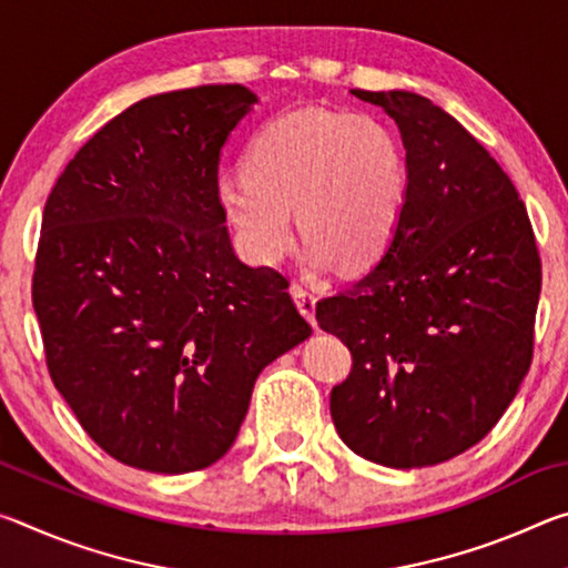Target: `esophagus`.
<instances>
[{"label": "esophagus", "mask_w": 568, "mask_h": 568, "mask_svg": "<svg viewBox=\"0 0 568 568\" xmlns=\"http://www.w3.org/2000/svg\"><path fill=\"white\" fill-rule=\"evenodd\" d=\"M291 295H293V301H295L297 311H301L303 318L315 328V295L303 291L301 285H293V287H291Z\"/></svg>", "instance_id": "1"}]
</instances>
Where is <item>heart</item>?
<instances>
[{"instance_id":"b5f03b06","label":"heart","mask_w":568,"mask_h":568,"mask_svg":"<svg viewBox=\"0 0 568 568\" xmlns=\"http://www.w3.org/2000/svg\"><path fill=\"white\" fill-rule=\"evenodd\" d=\"M245 172L217 178L215 197L250 263L273 265L293 243L311 271L371 265L396 233L408 190L403 148L386 124L307 108L281 114L247 145Z\"/></svg>"}]
</instances>
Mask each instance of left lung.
Instances as JSON below:
<instances>
[{
	"label": "left lung",
	"mask_w": 568,
	"mask_h": 568,
	"mask_svg": "<svg viewBox=\"0 0 568 568\" xmlns=\"http://www.w3.org/2000/svg\"><path fill=\"white\" fill-rule=\"evenodd\" d=\"M351 94L396 120L408 190L381 261L315 307L353 353L331 416L373 464L436 466L476 446L521 388L541 261L514 182L474 134L416 92Z\"/></svg>",
	"instance_id": "obj_1"
}]
</instances>
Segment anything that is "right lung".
Returning a JSON list of instances; mask_svg holds the SVG:
<instances>
[{
  "mask_svg": "<svg viewBox=\"0 0 568 568\" xmlns=\"http://www.w3.org/2000/svg\"><path fill=\"white\" fill-rule=\"evenodd\" d=\"M253 104L243 84L140 100L44 205L32 303L50 376L94 444L152 474L223 458L261 371L313 333L285 277L235 255L215 197Z\"/></svg>",
  "mask_w": 568,
  "mask_h": 568,
  "instance_id": "1",
  "label": "right lung"
}]
</instances>
